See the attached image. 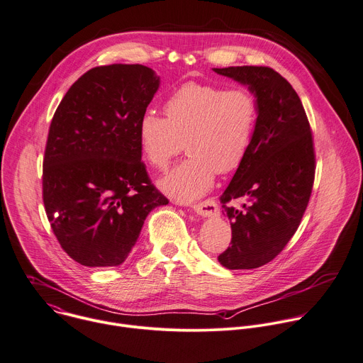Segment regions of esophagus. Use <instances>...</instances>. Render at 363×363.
Instances as JSON below:
<instances>
[{"label": "esophagus", "instance_id": "34e87169", "mask_svg": "<svg viewBox=\"0 0 363 363\" xmlns=\"http://www.w3.org/2000/svg\"><path fill=\"white\" fill-rule=\"evenodd\" d=\"M192 209H194L198 215H201V216H203V218H212V216H216V215L219 213L218 205H216L213 201H209V199H208V201H203V202H201V203L194 205Z\"/></svg>", "mask_w": 363, "mask_h": 363}]
</instances>
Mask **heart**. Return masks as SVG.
Returning <instances> with one entry per match:
<instances>
[{"label":"heart","instance_id":"heart-1","mask_svg":"<svg viewBox=\"0 0 363 363\" xmlns=\"http://www.w3.org/2000/svg\"><path fill=\"white\" fill-rule=\"evenodd\" d=\"M165 118L147 111L138 123L144 160L165 171L185 148L189 157L160 179L169 198L189 203L203 196L215 174L235 172L247 160L254 141L259 106L248 88L186 82L164 104Z\"/></svg>","mask_w":363,"mask_h":363}]
</instances>
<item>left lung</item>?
I'll use <instances>...</instances> for the list:
<instances>
[{"label":"left lung","instance_id":"obj_1","mask_svg":"<svg viewBox=\"0 0 363 363\" xmlns=\"http://www.w3.org/2000/svg\"><path fill=\"white\" fill-rule=\"evenodd\" d=\"M213 71L247 85L258 99L251 151L220 196L232 240L218 257L228 269H255L286 247L308 206L315 178L312 133L298 94L272 68ZM235 200L240 207L233 206Z\"/></svg>","mask_w":363,"mask_h":363}]
</instances>
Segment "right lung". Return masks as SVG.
Wrapping results in <instances>:
<instances>
[{
  "label": "right lung",
  "instance_id": "1",
  "mask_svg": "<svg viewBox=\"0 0 363 363\" xmlns=\"http://www.w3.org/2000/svg\"><path fill=\"white\" fill-rule=\"evenodd\" d=\"M160 79L140 64L95 67L54 113L43 199L60 245L84 267L123 264L148 213L168 203L151 184L138 141V123Z\"/></svg>",
  "mask_w": 363,
  "mask_h": 363
}]
</instances>
